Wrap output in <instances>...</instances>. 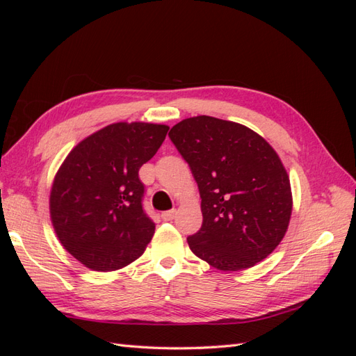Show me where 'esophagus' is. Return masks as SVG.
<instances>
[{
  "label": "esophagus",
  "instance_id": "34e87169",
  "mask_svg": "<svg viewBox=\"0 0 356 356\" xmlns=\"http://www.w3.org/2000/svg\"><path fill=\"white\" fill-rule=\"evenodd\" d=\"M175 215H177V211L172 209V211H166V212L161 213V218H163L165 221H172L175 218Z\"/></svg>",
  "mask_w": 356,
  "mask_h": 356
}]
</instances>
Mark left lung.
<instances>
[{"label": "left lung", "instance_id": "left-lung-1", "mask_svg": "<svg viewBox=\"0 0 356 356\" xmlns=\"http://www.w3.org/2000/svg\"><path fill=\"white\" fill-rule=\"evenodd\" d=\"M169 138L202 199V227L187 238L193 254L222 272L270 255L293 212L289 177L273 147L252 129L211 115L186 118Z\"/></svg>", "mask_w": 356, "mask_h": 356}]
</instances>
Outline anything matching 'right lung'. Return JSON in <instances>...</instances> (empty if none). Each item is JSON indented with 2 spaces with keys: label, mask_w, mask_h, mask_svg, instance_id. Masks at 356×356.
I'll use <instances>...</instances> for the list:
<instances>
[{
  "label": "right lung",
  "mask_w": 356,
  "mask_h": 356,
  "mask_svg": "<svg viewBox=\"0 0 356 356\" xmlns=\"http://www.w3.org/2000/svg\"><path fill=\"white\" fill-rule=\"evenodd\" d=\"M169 126L113 123L75 145L50 190V220L62 246L96 272H113L141 257L154 222L143 209L138 172L165 141Z\"/></svg>",
  "instance_id": "right-lung-1"
}]
</instances>
